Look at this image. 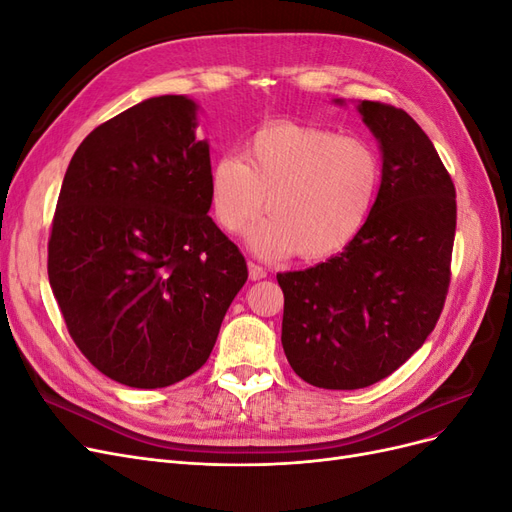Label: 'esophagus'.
Masks as SVG:
<instances>
[{
    "label": "esophagus",
    "instance_id": "34e87169",
    "mask_svg": "<svg viewBox=\"0 0 512 512\" xmlns=\"http://www.w3.org/2000/svg\"><path fill=\"white\" fill-rule=\"evenodd\" d=\"M247 269H250V280H262V277H267V271L262 269L256 262H247Z\"/></svg>",
    "mask_w": 512,
    "mask_h": 512
}]
</instances>
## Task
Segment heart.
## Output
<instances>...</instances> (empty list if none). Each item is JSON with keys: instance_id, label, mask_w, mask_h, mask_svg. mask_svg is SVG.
<instances>
[{"instance_id": "b5f03b06", "label": "heart", "mask_w": 512, "mask_h": 512, "mask_svg": "<svg viewBox=\"0 0 512 512\" xmlns=\"http://www.w3.org/2000/svg\"><path fill=\"white\" fill-rule=\"evenodd\" d=\"M382 185L376 149L335 130L275 121L260 128L241 156H222L209 170V200L218 224L239 232L267 198L271 218L250 243L265 256L297 252L331 258L361 235Z\"/></svg>"}]
</instances>
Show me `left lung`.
<instances>
[{"instance_id": "left-lung-1", "label": "left lung", "mask_w": 512, "mask_h": 512, "mask_svg": "<svg viewBox=\"0 0 512 512\" xmlns=\"http://www.w3.org/2000/svg\"><path fill=\"white\" fill-rule=\"evenodd\" d=\"M359 113L382 149L374 211L344 252L277 273L286 359L333 391L380 382L425 344L451 284L457 226L455 183L421 126L382 102L363 100Z\"/></svg>"}]
</instances>
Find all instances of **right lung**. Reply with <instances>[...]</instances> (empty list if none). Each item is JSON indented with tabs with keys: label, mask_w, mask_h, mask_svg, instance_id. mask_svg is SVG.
I'll list each match as a JSON object with an SVG mask.
<instances>
[{
	"label": "right lung",
	"mask_w": 512,
	"mask_h": 512,
	"mask_svg": "<svg viewBox=\"0 0 512 512\" xmlns=\"http://www.w3.org/2000/svg\"><path fill=\"white\" fill-rule=\"evenodd\" d=\"M196 104L160 96L74 151L53 215L49 282L74 344L104 376L162 389L203 367L247 280L209 218Z\"/></svg>",
	"instance_id": "1"
}]
</instances>
